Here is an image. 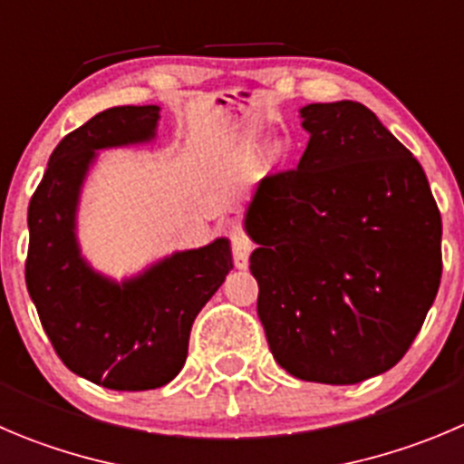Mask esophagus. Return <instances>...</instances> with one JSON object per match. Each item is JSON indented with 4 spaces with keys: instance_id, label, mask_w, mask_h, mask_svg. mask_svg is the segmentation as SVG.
Returning a JSON list of instances; mask_svg holds the SVG:
<instances>
[{
    "instance_id": "obj_1",
    "label": "esophagus",
    "mask_w": 464,
    "mask_h": 464,
    "mask_svg": "<svg viewBox=\"0 0 464 464\" xmlns=\"http://www.w3.org/2000/svg\"><path fill=\"white\" fill-rule=\"evenodd\" d=\"M229 246H232V257H235L237 268L248 266V257L253 253V241L241 232V229H232L229 232Z\"/></svg>"
}]
</instances>
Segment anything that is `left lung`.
<instances>
[{
	"label": "left lung",
	"instance_id": "1",
	"mask_svg": "<svg viewBox=\"0 0 464 464\" xmlns=\"http://www.w3.org/2000/svg\"><path fill=\"white\" fill-rule=\"evenodd\" d=\"M298 169L246 214L257 314L285 372L355 385L408 353L442 277V216L421 163L364 104L301 109Z\"/></svg>",
	"mask_w": 464,
	"mask_h": 464
}]
</instances>
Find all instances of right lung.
Masks as SVG:
<instances>
[{"label": "right lung", "mask_w": 464, "mask_h": 464, "mask_svg": "<svg viewBox=\"0 0 464 464\" xmlns=\"http://www.w3.org/2000/svg\"><path fill=\"white\" fill-rule=\"evenodd\" d=\"M159 107H113L70 131L52 152L29 202L24 277L65 367L118 392L157 390L187 362L198 312L232 271L227 239L184 250L122 285L79 257L74 209L95 150L154 136Z\"/></svg>", "instance_id": "add662e5"}]
</instances>
